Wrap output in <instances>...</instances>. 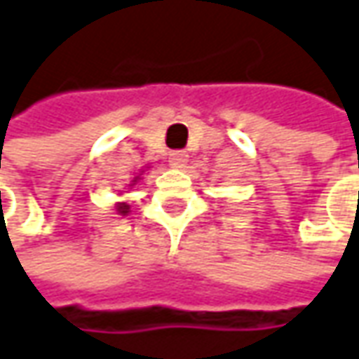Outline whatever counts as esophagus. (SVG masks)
<instances>
[{
    "label": "esophagus",
    "mask_w": 359,
    "mask_h": 359,
    "mask_svg": "<svg viewBox=\"0 0 359 359\" xmlns=\"http://www.w3.org/2000/svg\"><path fill=\"white\" fill-rule=\"evenodd\" d=\"M187 161H189L187 151H172V153L168 155V163H170V167L175 168H182L187 165Z\"/></svg>",
    "instance_id": "obj_1"
}]
</instances>
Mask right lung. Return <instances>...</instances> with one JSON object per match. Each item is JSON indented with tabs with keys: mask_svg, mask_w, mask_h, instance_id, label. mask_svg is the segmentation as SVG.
I'll return each instance as SVG.
<instances>
[{
	"mask_svg": "<svg viewBox=\"0 0 359 359\" xmlns=\"http://www.w3.org/2000/svg\"><path fill=\"white\" fill-rule=\"evenodd\" d=\"M139 179H141V177H135V179L130 180L129 187L137 184V182H139ZM115 210H117V215H121V217H127V215L130 212V206L127 203H117V204H115Z\"/></svg>",
	"mask_w": 359,
	"mask_h": 359,
	"instance_id": "add662e5",
	"label": "right lung"
}]
</instances>
